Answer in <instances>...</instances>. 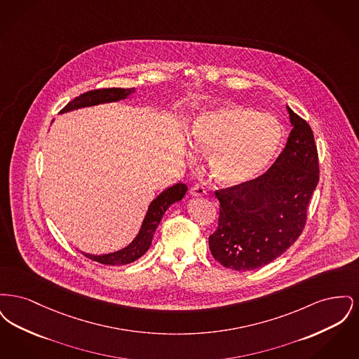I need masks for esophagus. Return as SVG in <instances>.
I'll return each mask as SVG.
<instances>
[{"instance_id": "1", "label": "esophagus", "mask_w": 359, "mask_h": 359, "mask_svg": "<svg viewBox=\"0 0 359 359\" xmlns=\"http://www.w3.org/2000/svg\"><path fill=\"white\" fill-rule=\"evenodd\" d=\"M189 192L192 196H203L207 194V189L202 184H194L189 188Z\"/></svg>"}]
</instances>
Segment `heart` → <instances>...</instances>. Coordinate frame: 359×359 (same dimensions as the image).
<instances>
[{
	"label": "heart",
	"instance_id": "heart-1",
	"mask_svg": "<svg viewBox=\"0 0 359 359\" xmlns=\"http://www.w3.org/2000/svg\"><path fill=\"white\" fill-rule=\"evenodd\" d=\"M283 137L278 121L238 104L207 111L194 122L192 147L210 154V170L224 186L256 177L272 161Z\"/></svg>",
	"mask_w": 359,
	"mask_h": 359
}]
</instances>
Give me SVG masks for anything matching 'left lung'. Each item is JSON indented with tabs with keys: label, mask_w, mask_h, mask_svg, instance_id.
I'll return each instance as SVG.
<instances>
[{
	"label": "left lung",
	"mask_w": 359,
	"mask_h": 359,
	"mask_svg": "<svg viewBox=\"0 0 359 359\" xmlns=\"http://www.w3.org/2000/svg\"><path fill=\"white\" fill-rule=\"evenodd\" d=\"M288 111L293 128L272 167L246 183L215 191L219 218L208 245L224 268H261L290 249L304 230L319 182V156L307 121Z\"/></svg>",
	"instance_id": "obj_1"
}]
</instances>
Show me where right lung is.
I'll return each mask as SVG.
<instances>
[{
	"mask_svg": "<svg viewBox=\"0 0 359 359\" xmlns=\"http://www.w3.org/2000/svg\"><path fill=\"white\" fill-rule=\"evenodd\" d=\"M132 91H135V88H116V87L86 91L79 97L74 98L71 102L67 103L60 110V113H66L69 110H74L78 107L93 106L98 103L114 102V101L126 98ZM186 191H187L186 184L177 183L172 187L167 188L164 192H161L149 205L138 236L128 248L122 249L120 252L104 255V256H91V255H85V256L103 265H125L136 261L142 255H145L147 250L149 249L154 231L161 221L164 212L167 211V208L172 203L180 201L186 195Z\"/></svg>",
	"mask_w": 359,
	"mask_h": 359,
	"instance_id": "right-lung-1",
	"label": "right lung"
}]
</instances>
